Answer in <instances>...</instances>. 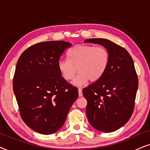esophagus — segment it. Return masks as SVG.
Segmentation results:
<instances>
[{"label":"esophagus","instance_id":"esophagus-1","mask_svg":"<svg viewBox=\"0 0 150 150\" xmlns=\"http://www.w3.org/2000/svg\"><path fill=\"white\" fill-rule=\"evenodd\" d=\"M78 94H79V97H81V96H83V94H82V90H81V88H78Z\"/></svg>","mask_w":150,"mask_h":150}]
</instances>
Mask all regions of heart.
Returning <instances> with one entry per match:
<instances>
[{"instance_id":"heart-1","label":"heart","mask_w":150,"mask_h":150,"mask_svg":"<svg viewBox=\"0 0 150 150\" xmlns=\"http://www.w3.org/2000/svg\"><path fill=\"white\" fill-rule=\"evenodd\" d=\"M68 59H60L57 67L62 77L73 80L77 71L79 74L73 84L80 86L88 81H97L103 76L109 62V53L103 47L78 44L67 52Z\"/></svg>"}]
</instances>
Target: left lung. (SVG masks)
<instances>
[{
  "mask_svg": "<svg viewBox=\"0 0 150 150\" xmlns=\"http://www.w3.org/2000/svg\"><path fill=\"white\" fill-rule=\"evenodd\" d=\"M84 42L101 45L109 53L103 76L82 93L89 123L100 132H113L125 125L134 111L138 79L133 59L125 49L108 39H88Z\"/></svg>",
  "mask_w": 150,
  "mask_h": 150,
  "instance_id": "8db88e82",
  "label": "left lung"
}]
</instances>
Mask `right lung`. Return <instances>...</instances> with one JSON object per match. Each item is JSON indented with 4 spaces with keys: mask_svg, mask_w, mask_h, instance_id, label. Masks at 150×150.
Returning a JSON list of instances; mask_svg holds the SVG:
<instances>
[{
    "mask_svg": "<svg viewBox=\"0 0 150 150\" xmlns=\"http://www.w3.org/2000/svg\"><path fill=\"white\" fill-rule=\"evenodd\" d=\"M64 41L32 45L16 64L13 90L21 115L27 125L41 134L57 132L65 122L78 90L62 77L57 64L66 48Z\"/></svg>",
    "mask_w": 150,
    "mask_h": 150,
    "instance_id": "right-lung-1",
    "label": "right lung"
}]
</instances>
